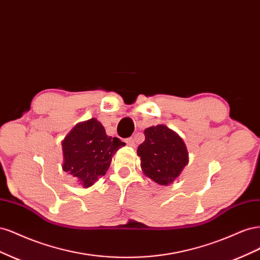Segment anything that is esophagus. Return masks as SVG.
<instances>
[{"label": "esophagus", "mask_w": 260, "mask_h": 260, "mask_svg": "<svg viewBox=\"0 0 260 260\" xmlns=\"http://www.w3.org/2000/svg\"><path fill=\"white\" fill-rule=\"evenodd\" d=\"M125 143H127L129 146H135L136 145V142H135V139L132 138H129V139H125Z\"/></svg>", "instance_id": "esophagus-1"}]
</instances>
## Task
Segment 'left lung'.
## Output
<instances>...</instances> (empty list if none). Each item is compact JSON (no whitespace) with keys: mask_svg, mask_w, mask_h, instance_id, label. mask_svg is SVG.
I'll list each match as a JSON object with an SVG mask.
<instances>
[{"mask_svg":"<svg viewBox=\"0 0 260 260\" xmlns=\"http://www.w3.org/2000/svg\"><path fill=\"white\" fill-rule=\"evenodd\" d=\"M145 141L138 147L143 174L159 185H169L188 164L183 139L165 124L144 130Z\"/></svg>","mask_w":260,"mask_h":260,"instance_id":"1","label":"left lung"}]
</instances>
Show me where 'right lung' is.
Wrapping results in <instances>:
<instances>
[{"mask_svg": "<svg viewBox=\"0 0 260 260\" xmlns=\"http://www.w3.org/2000/svg\"><path fill=\"white\" fill-rule=\"evenodd\" d=\"M124 143L108 137L96 118L77 123L61 141L62 170L90 187L106 174L113 156Z\"/></svg>", "mask_w": 260, "mask_h": 260, "instance_id": "add662e5", "label": "right lung"}]
</instances>
